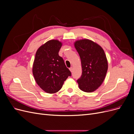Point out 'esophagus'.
I'll return each mask as SVG.
<instances>
[{
  "label": "esophagus",
  "mask_w": 134,
  "mask_h": 134,
  "mask_svg": "<svg viewBox=\"0 0 134 134\" xmlns=\"http://www.w3.org/2000/svg\"><path fill=\"white\" fill-rule=\"evenodd\" d=\"M69 70H70L71 72H72V70H73V68H72V67H70V68H69Z\"/></svg>",
  "instance_id": "1"
}]
</instances>
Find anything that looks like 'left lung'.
I'll return each mask as SVG.
<instances>
[{"label":"left lung","mask_w":134,"mask_h":134,"mask_svg":"<svg viewBox=\"0 0 134 134\" xmlns=\"http://www.w3.org/2000/svg\"><path fill=\"white\" fill-rule=\"evenodd\" d=\"M74 46L81 60L82 74L77 80L80 90L92 92L103 83L108 69V62L103 48L91 40L75 41Z\"/></svg>","instance_id":"obj_1"}]
</instances>
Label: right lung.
Segmentation results:
<instances>
[{"instance_id":"add662e5","label":"right lung","mask_w":134,"mask_h":134,"mask_svg":"<svg viewBox=\"0 0 134 134\" xmlns=\"http://www.w3.org/2000/svg\"><path fill=\"white\" fill-rule=\"evenodd\" d=\"M62 46L58 40H50L40 46L36 53L32 72L38 86L48 93L60 91L64 81L71 75L59 55Z\"/></svg>"}]
</instances>
